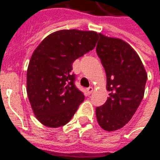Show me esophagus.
<instances>
[{
	"label": "esophagus",
	"instance_id": "34e87169",
	"mask_svg": "<svg viewBox=\"0 0 160 160\" xmlns=\"http://www.w3.org/2000/svg\"><path fill=\"white\" fill-rule=\"evenodd\" d=\"M92 92H93V88H92V87H88V88H87V93L88 94L92 93Z\"/></svg>",
	"mask_w": 160,
	"mask_h": 160
}]
</instances>
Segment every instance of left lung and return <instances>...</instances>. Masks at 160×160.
<instances>
[{"instance_id":"obj_1","label":"left lung","mask_w":160,"mask_h":160,"mask_svg":"<svg viewBox=\"0 0 160 160\" xmlns=\"http://www.w3.org/2000/svg\"><path fill=\"white\" fill-rule=\"evenodd\" d=\"M99 35L96 51L104 68L110 97L96 108L98 124L106 131L128 123L144 97L148 74L140 57L128 43Z\"/></svg>"}]
</instances>
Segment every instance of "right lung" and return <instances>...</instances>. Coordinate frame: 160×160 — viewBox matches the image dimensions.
Segmentation results:
<instances>
[{
    "label": "right lung",
    "mask_w": 160,
    "mask_h": 160,
    "mask_svg": "<svg viewBox=\"0 0 160 160\" xmlns=\"http://www.w3.org/2000/svg\"><path fill=\"white\" fill-rule=\"evenodd\" d=\"M95 32L62 30L42 40L33 52L27 69V95L38 120L49 128L69 122L85 99L75 86L73 62L92 50Z\"/></svg>",
    "instance_id": "add662e5"
}]
</instances>
